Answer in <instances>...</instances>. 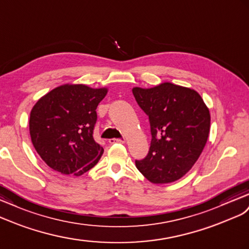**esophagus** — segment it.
<instances>
[{
	"label": "esophagus",
	"mask_w": 249,
	"mask_h": 249,
	"mask_svg": "<svg viewBox=\"0 0 249 249\" xmlns=\"http://www.w3.org/2000/svg\"><path fill=\"white\" fill-rule=\"evenodd\" d=\"M125 140L124 139H110L109 143L114 144V143H124Z\"/></svg>",
	"instance_id": "esophagus-1"
}]
</instances>
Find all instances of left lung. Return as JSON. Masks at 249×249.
Wrapping results in <instances>:
<instances>
[{"label":"left lung","mask_w":249,"mask_h":249,"mask_svg":"<svg viewBox=\"0 0 249 249\" xmlns=\"http://www.w3.org/2000/svg\"><path fill=\"white\" fill-rule=\"evenodd\" d=\"M137 103L147 114L151 142L147 156L136 166L155 184L179 180L194 166L205 147L210 114L194 89L171 83L132 89Z\"/></svg>","instance_id":"left-lung-1"}]
</instances>
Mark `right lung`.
Segmentation results:
<instances>
[{
	"instance_id": "obj_1",
	"label": "right lung",
	"mask_w": 249,
	"mask_h": 249,
	"mask_svg": "<svg viewBox=\"0 0 249 249\" xmlns=\"http://www.w3.org/2000/svg\"><path fill=\"white\" fill-rule=\"evenodd\" d=\"M106 93V88L66 84L36 102L29 119L31 142L50 168L81 176L99 162L104 149L93 139L95 109Z\"/></svg>"
}]
</instances>
